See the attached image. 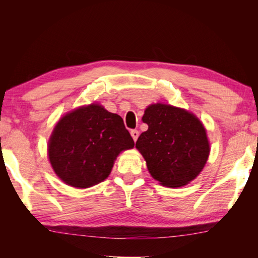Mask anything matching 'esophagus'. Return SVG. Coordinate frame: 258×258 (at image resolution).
Listing matches in <instances>:
<instances>
[{
  "instance_id": "34e87169",
  "label": "esophagus",
  "mask_w": 258,
  "mask_h": 258,
  "mask_svg": "<svg viewBox=\"0 0 258 258\" xmlns=\"http://www.w3.org/2000/svg\"><path fill=\"white\" fill-rule=\"evenodd\" d=\"M130 134H131L132 139H134V141L136 142L137 140H138V138H139V135H140V134H139V131H138V130H131Z\"/></svg>"
}]
</instances>
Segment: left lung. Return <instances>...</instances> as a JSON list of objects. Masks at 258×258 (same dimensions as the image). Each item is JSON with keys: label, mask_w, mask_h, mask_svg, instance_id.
Here are the masks:
<instances>
[{"label": "left lung", "mask_w": 258, "mask_h": 258, "mask_svg": "<svg viewBox=\"0 0 258 258\" xmlns=\"http://www.w3.org/2000/svg\"><path fill=\"white\" fill-rule=\"evenodd\" d=\"M142 120L148 129L136 147L156 181L175 188L196 178L210 154L206 129L197 117L184 108L156 103L147 106Z\"/></svg>", "instance_id": "1"}]
</instances>
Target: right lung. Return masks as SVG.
Listing matches in <instances>:
<instances>
[{
  "mask_svg": "<svg viewBox=\"0 0 258 258\" xmlns=\"http://www.w3.org/2000/svg\"><path fill=\"white\" fill-rule=\"evenodd\" d=\"M135 146L119 115L99 104L66 114L48 142L50 165L66 184L88 188L110 175L120 152Z\"/></svg>",
  "mask_w": 258,
  "mask_h": 258,
  "instance_id": "right-lung-1",
  "label": "right lung"
}]
</instances>
